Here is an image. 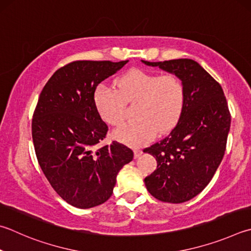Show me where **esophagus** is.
I'll return each mask as SVG.
<instances>
[{"label":"esophagus","mask_w":251,"mask_h":251,"mask_svg":"<svg viewBox=\"0 0 251 251\" xmlns=\"http://www.w3.org/2000/svg\"><path fill=\"white\" fill-rule=\"evenodd\" d=\"M141 153H143V150L139 149V148H135L134 149V157L137 159L138 157L141 156Z\"/></svg>","instance_id":"34e87169"}]
</instances>
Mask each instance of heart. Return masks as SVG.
I'll return each instance as SVG.
<instances>
[{"label":"heart","mask_w":251,"mask_h":251,"mask_svg":"<svg viewBox=\"0 0 251 251\" xmlns=\"http://www.w3.org/2000/svg\"><path fill=\"white\" fill-rule=\"evenodd\" d=\"M117 90L100 84L94 91V105L100 117L108 125L118 126L124 121L126 104L137 103L135 122L114 130L121 143L140 147L156 134L167 133L180 120L185 104V86L175 74L159 75L135 69L122 75Z\"/></svg>","instance_id":"heart-1"}]
</instances>
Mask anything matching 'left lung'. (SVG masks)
<instances>
[{
  "instance_id": "1",
  "label": "left lung",
  "mask_w": 251,
  "mask_h": 251,
  "mask_svg": "<svg viewBox=\"0 0 251 251\" xmlns=\"http://www.w3.org/2000/svg\"><path fill=\"white\" fill-rule=\"evenodd\" d=\"M180 76L185 104L170 134L146 148L157 169L145 177L146 188L159 201L183 203L197 197L215 175L226 150L230 113L221 84L192 59L149 62Z\"/></svg>"
}]
</instances>
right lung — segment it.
Returning <instances> with one entry per match:
<instances>
[{
	"mask_svg": "<svg viewBox=\"0 0 251 251\" xmlns=\"http://www.w3.org/2000/svg\"><path fill=\"white\" fill-rule=\"evenodd\" d=\"M128 60H79L58 69L48 80L36 105L31 135L40 168L67 203L90 208L106 202L117 173L134 158L117 141L99 144L108 127L94 105V91Z\"/></svg>",
	"mask_w": 251,
	"mask_h": 251,
	"instance_id": "1",
	"label": "right lung"
}]
</instances>
